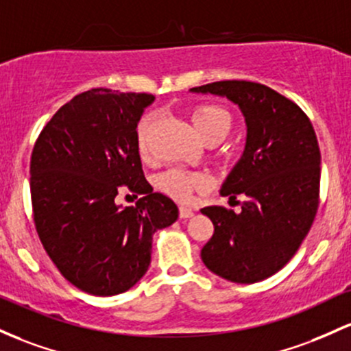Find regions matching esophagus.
Listing matches in <instances>:
<instances>
[{
	"instance_id": "34e87169",
	"label": "esophagus",
	"mask_w": 351,
	"mask_h": 351,
	"mask_svg": "<svg viewBox=\"0 0 351 351\" xmlns=\"http://www.w3.org/2000/svg\"><path fill=\"white\" fill-rule=\"evenodd\" d=\"M194 215V210H192L191 207H179V217L180 219H189Z\"/></svg>"
}]
</instances>
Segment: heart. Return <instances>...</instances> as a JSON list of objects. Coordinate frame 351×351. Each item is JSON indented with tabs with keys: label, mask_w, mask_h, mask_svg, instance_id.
<instances>
[{
	"label": "heart",
	"mask_w": 351,
	"mask_h": 351,
	"mask_svg": "<svg viewBox=\"0 0 351 351\" xmlns=\"http://www.w3.org/2000/svg\"><path fill=\"white\" fill-rule=\"evenodd\" d=\"M191 119L197 134L206 141L207 144L219 143L227 132L230 131L232 117L226 109L220 106L202 102L191 109ZM157 121L156 112H145L139 119L136 128V143L141 156L147 157L149 141H151L152 129ZM157 187L172 199L179 202H189L197 191H204L207 187V177L199 172H187L180 169H169L157 177Z\"/></svg>",
	"instance_id": "1"
}]
</instances>
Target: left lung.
<instances>
[{"label":"left lung","instance_id":"obj_1","mask_svg":"<svg viewBox=\"0 0 351 351\" xmlns=\"http://www.w3.org/2000/svg\"><path fill=\"white\" fill-rule=\"evenodd\" d=\"M194 93L226 96L245 116L242 159L220 194L247 197L242 212L204 207L214 235L200 257L210 271L235 283L277 274L300 249L320 204V147L308 116L277 90L252 81H217Z\"/></svg>","mask_w":351,"mask_h":351}]
</instances>
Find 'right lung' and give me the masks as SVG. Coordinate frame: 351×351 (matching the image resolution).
<instances>
[{"mask_svg": "<svg viewBox=\"0 0 351 351\" xmlns=\"http://www.w3.org/2000/svg\"><path fill=\"white\" fill-rule=\"evenodd\" d=\"M152 94L96 88L77 94L43 128L31 154L34 227L62 277L82 292L131 289L151 263L152 235L179 215L145 180L136 128ZM125 186L136 206L115 201Z\"/></svg>", "mask_w": 351, "mask_h": 351, "instance_id": "add662e5", "label": "right lung"}]
</instances>
